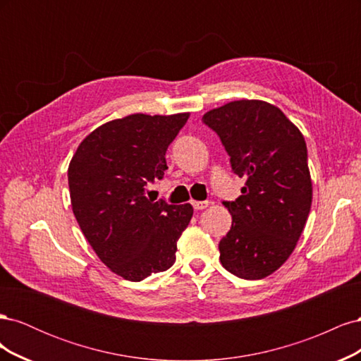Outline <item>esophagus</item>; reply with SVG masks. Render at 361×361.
<instances>
[{"label":"esophagus","mask_w":361,"mask_h":361,"mask_svg":"<svg viewBox=\"0 0 361 361\" xmlns=\"http://www.w3.org/2000/svg\"><path fill=\"white\" fill-rule=\"evenodd\" d=\"M211 204V202H207V200H204V202H192V206H194V209H197V211H202V209H206L207 206Z\"/></svg>","instance_id":"1"}]
</instances>
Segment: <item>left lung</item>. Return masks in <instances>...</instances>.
<instances>
[{"label": "left lung", "mask_w": 361, "mask_h": 361, "mask_svg": "<svg viewBox=\"0 0 361 361\" xmlns=\"http://www.w3.org/2000/svg\"><path fill=\"white\" fill-rule=\"evenodd\" d=\"M245 179L235 202H224L232 227L221 239V265L245 280L265 279L297 247L312 206L307 146L280 108L241 99L203 116Z\"/></svg>", "instance_id": "left-lung-1"}]
</instances>
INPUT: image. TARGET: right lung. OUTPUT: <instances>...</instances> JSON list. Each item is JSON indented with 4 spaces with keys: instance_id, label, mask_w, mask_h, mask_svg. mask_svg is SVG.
I'll use <instances>...</instances> for the list:
<instances>
[{
    "instance_id": "right-lung-1",
    "label": "right lung",
    "mask_w": 361,
    "mask_h": 361,
    "mask_svg": "<svg viewBox=\"0 0 361 361\" xmlns=\"http://www.w3.org/2000/svg\"><path fill=\"white\" fill-rule=\"evenodd\" d=\"M190 113L130 114L96 128L73 154L69 191L87 241L114 274L141 281L169 269L192 206L146 197L166 171V152Z\"/></svg>"
}]
</instances>
